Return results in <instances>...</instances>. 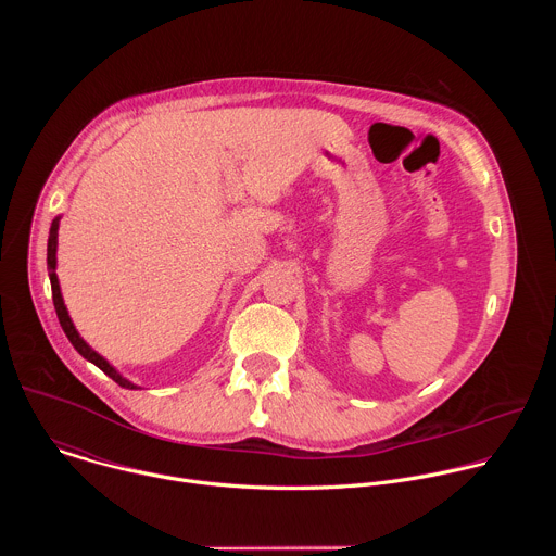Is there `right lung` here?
Returning a JSON list of instances; mask_svg holds the SVG:
<instances>
[{"label":"right lung","instance_id":"obj_1","mask_svg":"<svg viewBox=\"0 0 556 556\" xmlns=\"http://www.w3.org/2000/svg\"><path fill=\"white\" fill-rule=\"evenodd\" d=\"M59 219L61 217H54L52 219V226H50V237H48V275H50V286H52V301H54V309H56V316H59V324L65 332V337L70 339V343L74 345V350L81 354L84 358H88L90 363H94L101 371H105L114 382H118L121 387L125 389H138L134 382H129L127 378H123L101 354H97L81 337H78L70 314H67V307L63 303V296H61V288H59V279H56V235H59Z\"/></svg>","mask_w":556,"mask_h":556}]
</instances>
